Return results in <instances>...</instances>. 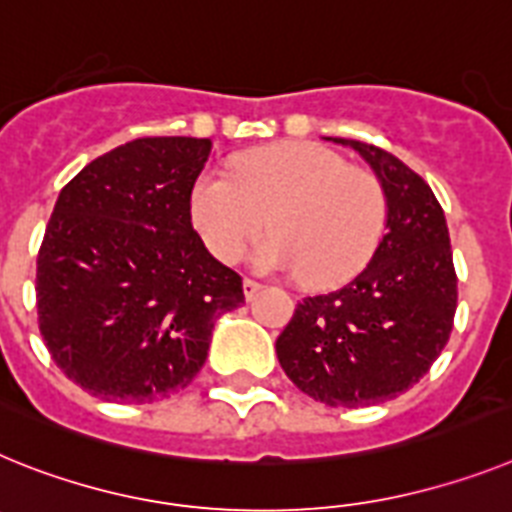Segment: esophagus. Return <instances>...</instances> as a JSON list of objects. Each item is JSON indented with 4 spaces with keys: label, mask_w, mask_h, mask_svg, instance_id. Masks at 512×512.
I'll return each instance as SVG.
<instances>
[{
    "label": "esophagus",
    "mask_w": 512,
    "mask_h": 512,
    "mask_svg": "<svg viewBox=\"0 0 512 512\" xmlns=\"http://www.w3.org/2000/svg\"><path fill=\"white\" fill-rule=\"evenodd\" d=\"M259 290H261V285L259 282H256V279H243V295H246V300H253L256 298V295H259Z\"/></svg>",
    "instance_id": "34e87169"
}]
</instances>
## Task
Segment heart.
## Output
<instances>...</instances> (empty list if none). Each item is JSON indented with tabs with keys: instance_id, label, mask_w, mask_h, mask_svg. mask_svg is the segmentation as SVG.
Returning <instances> with one entry per match:
<instances>
[{
	"instance_id": "b5f03b06",
	"label": "heart",
	"mask_w": 512,
	"mask_h": 512,
	"mask_svg": "<svg viewBox=\"0 0 512 512\" xmlns=\"http://www.w3.org/2000/svg\"><path fill=\"white\" fill-rule=\"evenodd\" d=\"M386 214L381 181L318 144L251 152L233 165V178L209 168L191 189V220L217 259L238 261L269 217L274 235L256 248L253 264L261 272H303L313 285L362 272Z\"/></svg>"
}]
</instances>
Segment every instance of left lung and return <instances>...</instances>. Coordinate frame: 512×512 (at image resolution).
Listing matches in <instances>:
<instances>
[{
	"mask_svg": "<svg viewBox=\"0 0 512 512\" xmlns=\"http://www.w3.org/2000/svg\"><path fill=\"white\" fill-rule=\"evenodd\" d=\"M360 152L386 194V235L352 282L303 298L277 336L282 370L326 406L381 404L412 388L438 360L456 316V269L443 207L396 155L329 137Z\"/></svg>",
	"mask_w": 512,
	"mask_h": 512,
	"instance_id": "1",
	"label": "left lung"
}]
</instances>
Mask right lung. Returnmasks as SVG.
Wrapping results in <instances>:
<instances>
[{
  "label": "right lung",
  "mask_w": 512,
  "mask_h": 512,
  "mask_svg": "<svg viewBox=\"0 0 512 512\" xmlns=\"http://www.w3.org/2000/svg\"><path fill=\"white\" fill-rule=\"evenodd\" d=\"M212 139L144 137L100 155L61 189L38 251V326L87 393L150 404L202 370L214 321L243 279L191 225Z\"/></svg>",
  "instance_id": "obj_1"
}]
</instances>
